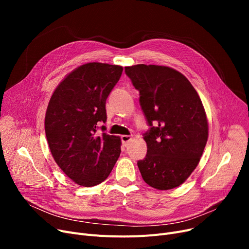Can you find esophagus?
I'll return each instance as SVG.
<instances>
[{"mask_svg":"<svg viewBox=\"0 0 249 249\" xmlns=\"http://www.w3.org/2000/svg\"><path fill=\"white\" fill-rule=\"evenodd\" d=\"M131 139H132V137L130 136V135H122L121 136V141H122V144H123V146H127L128 145V143L131 141Z\"/></svg>","mask_w":249,"mask_h":249,"instance_id":"esophagus-1","label":"esophagus"}]
</instances>
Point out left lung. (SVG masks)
I'll list each match as a JSON object with an SVG mask.
<instances>
[{
    "label": "left lung",
    "instance_id": "1",
    "mask_svg": "<svg viewBox=\"0 0 249 249\" xmlns=\"http://www.w3.org/2000/svg\"><path fill=\"white\" fill-rule=\"evenodd\" d=\"M125 72L139 90V103L150 129L143 135L144 160L137 162L142 178L158 190L181 185L197 167L208 139L202 101L188 78L161 65L137 64Z\"/></svg>",
    "mask_w": 249,
    "mask_h": 249
}]
</instances>
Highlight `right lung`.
<instances>
[{"label": "right lung", "mask_w": 249, "mask_h": 249, "mask_svg": "<svg viewBox=\"0 0 249 249\" xmlns=\"http://www.w3.org/2000/svg\"><path fill=\"white\" fill-rule=\"evenodd\" d=\"M123 68L101 62L81 65L63 78L52 94L45 134L52 156L75 184L93 187L108 178L121 152V139L97 133L107 121L106 100Z\"/></svg>", "instance_id": "add662e5"}]
</instances>
